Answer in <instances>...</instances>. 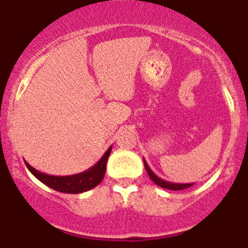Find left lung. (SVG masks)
Segmentation results:
<instances>
[{"label":"left lung","mask_w":248,"mask_h":248,"mask_svg":"<svg viewBox=\"0 0 248 248\" xmlns=\"http://www.w3.org/2000/svg\"><path fill=\"white\" fill-rule=\"evenodd\" d=\"M143 161H144V168L145 170H147L148 175H149L150 180H152L153 182L155 185H158V186L163 187V188H166V189H172V191H180V189H185V188H188V187L193 186L194 184H173V182H169V181H165V180L160 179L159 176H156L155 173L153 172L152 169L148 166L147 161L143 159Z\"/></svg>","instance_id":"8db88e82"}]
</instances>
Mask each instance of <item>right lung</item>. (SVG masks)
Listing matches in <instances>:
<instances>
[{
  "mask_svg": "<svg viewBox=\"0 0 248 248\" xmlns=\"http://www.w3.org/2000/svg\"><path fill=\"white\" fill-rule=\"evenodd\" d=\"M111 148H112V145L106 150L105 154L101 156V159L95 165H93L92 168L83 171V172L68 175V176L47 175V173L40 172L39 170L34 169L33 166H30L27 161H24V163L27 165L28 170L33 173L39 181H41L50 188L55 189V191L63 192V193H83V192L94 188L103 181L104 176H105L106 163H108V155L111 153Z\"/></svg>",
  "mask_w": 248,
  "mask_h": 248,
  "instance_id": "1",
  "label": "right lung"
}]
</instances>
